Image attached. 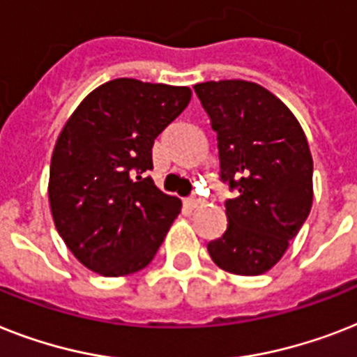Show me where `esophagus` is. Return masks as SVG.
<instances>
[{"mask_svg": "<svg viewBox=\"0 0 357 357\" xmlns=\"http://www.w3.org/2000/svg\"><path fill=\"white\" fill-rule=\"evenodd\" d=\"M199 204H204V199L199 198V196H190V198H187L188 207H198Z\"/></svg>", "mask_w": 357, "mask_h": 357, "instance_id": "1", "label": "esophagus"}]
</instances>
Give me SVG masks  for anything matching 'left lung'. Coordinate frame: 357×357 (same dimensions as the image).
Masks as SVG:
<instances>
[{"label":"left lung","instance_id":"8db88e82","mask_svg":"<svg viewBox=\"0 0 357 357\" xmlns=\"http://www.w3.org/2000/svg\"><path fill=\"white\" fill-rule=\"evenodd\" d=\"M218 139L227 229L211 259L234 275H260L286 253L314 199V161L301 124L268 89L245 80L194 86Z\"/></svg>","mask_w":357,"mask_h":357}]
</instances>
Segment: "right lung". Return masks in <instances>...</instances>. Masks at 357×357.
Returning <instances> with one entry per match:
<instances>
[{"label":"right lung","mask_w":357,"mask_h":357,"mask_svg":"<svg viewBox=\"0 0 357 357\" xmlns=\"http://www.w3.org/2000/svg\"><path fill=\"white\" fill-rule=\"evenodd\" d=\"M183 86L117 78L84 98L58 135L49 202L69 251L88 269L123 277L149 266L181 213L150 176L152 146L190 102Z\"/></svg>","instance_id":"obj_1"}]
</instances>
